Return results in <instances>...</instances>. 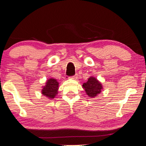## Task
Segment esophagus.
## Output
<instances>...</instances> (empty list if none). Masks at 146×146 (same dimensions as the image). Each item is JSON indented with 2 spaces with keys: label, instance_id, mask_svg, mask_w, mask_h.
Returning <instances> with one entry per match:
<instances>
[{
  "label": "esophagus",
  "instance_id": "34e87169",
  "mask_svg": "<svg viewBox=\"0 0 146 146\" xmlns=\"http://www.w3.org/2000/svg\"><path fill=\"white\" fill-rule=\"evenodd\" d=\"M71 78H72V79H73V80H78V75L76 74L75 76H72Z\"/></svg>",
  "mask_w": 146,
  "mask_h": 146
}]
</instances>
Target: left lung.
I'll list each match as a JSON object with an SVG mask.
<instances>
[{
    "instance_id": "8db88e82",
    "label": "left lung",
    "mask_w": 146,
    "mask_h": 146,
    "mask_svg": "<svg viewBox=\"0 0 146 146\" xmlns=\"http://www.w3.org/2000/svg\"><path fill=\"white\" fill-rule=\"evenodd\" d=\"M82 86L85 90L87 96L91 98L96 96L101 92L102 89L101 83L94 77H90L88 79L87 82L82 84Z\"/></svg>"
}]
</instances>
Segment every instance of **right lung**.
<instances>
[{"label": "right lung", "mask_w": 146, "mask_h": 146, "mask_svg": "<svg viewBox=\"0 0 146 146\" xmlns=\"http://www.w3.org/2000/svg\"><path fill=\"white\" fill-rule=\"evenodd\" d=\"M59 89V82L54 78H50L47 80L46 85L43 86L41 93L49 99H53L57 94Z\"/></svg>", "instance_id": "1"}]
</instances>
